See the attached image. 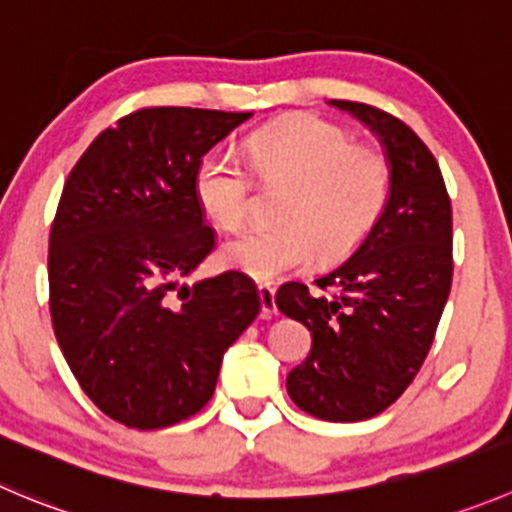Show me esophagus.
Wrapping results in <instances>:
<instances>
[{"label":"esophagus","instance_id":"1","mask_svg":"<svg viewBox=\"0 0 512 512\" xmlns=\"http://www.w3.org/2000/svg\"><path fill=\"white\" fill-rule=\"evenodd\" d=\"M257 295H260V310H262V317H272V315H277L275 290H272L270 285H260V287H257Z\"/></svg>","mask_w":512,"mask_h":512}]
</instances>
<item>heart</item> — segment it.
<instances>
[{
    "label": "heart",
    "mask_w": 512,
    "mask_h": 512,
    "mask_svg": "<svg viewBox=\"0 0 512 512\" xmlns=\"http://www.w3.org/2000/svg\"><path fill=\"white\" fill-rule=\"evenodd\" d=\"M252 175L287 185L277 220L225 242L222 265L257 282H275L320 257L355 250L380 220L390 195V162L377 147L320 117L267 124L247 140ZM252 175L225 152H210L195 172V200L220 230L235 232L252 210Z\"/></svg>",
    "instance_id": "1"
}]
</instances>
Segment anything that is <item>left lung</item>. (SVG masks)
I'll use <instances>...</instances> for the list:
<instances>
[{
  "label": "left lung",
  "mask_w": 512,
  "mask_h": 512,
  "mask_svg": "<svg viewBox=\"0 0 512 512\" xmlns=\"http://www.w3.org/2000/svg\"><path fill=\"white\" fill-rule=\"evenodd\" d=\"M330 104L380 140L390 195L352 257L317 277L320 290L285 282L275 302L312 332L310 355L287 375L292 403L357 423L390 408L428 357L453 282V210L433 152L408 124L370 104Z\"/></svg>",
  "instance_id": "8db88e82"
}]
</instances>
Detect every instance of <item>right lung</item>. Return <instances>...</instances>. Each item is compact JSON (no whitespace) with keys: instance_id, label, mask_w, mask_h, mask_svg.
Here are the masks:
<instances>
[{"instance_id":"obj_1","label":"right lung","mask_w":512,"mask_h":512,"mask_svg":"<svg viewBox=\"0 0 512 512\" xmlns=\"http://www.w3.org/2000/svg\"><path fill=\"white\" fill-rule=\"evenodd\" d=\"M252 112L147 107L107 127L64 182L49 232V312L69 370L117 423L200 413L222 355L260 315L242 272L182 285L215 250L195 200L202 157Z\"/></svg>"}]
</instances>
